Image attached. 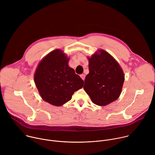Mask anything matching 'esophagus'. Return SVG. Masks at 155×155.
Segmentation results:
<instances>
[{
    "label": "esophagus",
    "instance_id": "1",
    "mask_svg": "<svg viewBox=\"0 0 155 155\" xmlns=\"http://www.w3.org/2000/svg\"><path fill=\"white\" fill-rule=\"evenodd\" d=\"M80 77L84 80V78H85V75H84V74H81V75H80Z\"/></svg>",
    "mask_w": 155,
    "mask_h": 155
}]
</instances>
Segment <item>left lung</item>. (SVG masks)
Masks as SVG:
<instances>
[{
    "label": "left lung",
    "instance_id": "left-lung-1",
    "mask_svg": "<svg viewBox=\"0 0 155 155\" xmlns=\"http://www.w3.org/2000/svg\"><path fill=\"white\" fill-rule=\"evenodd\" d=\"M89 60V74L84 80V90L96 105L105 106L120 96L124 75L117 61L108 53L100 50Z\"/></svg>",
    "mask_w": 155,
    "mask_h": 155
}]
</instances>
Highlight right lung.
Segmentation results:
<instances>
[{"mask_svg":"<svg viewBox=\"0 0 155 155\" xmlns=\"http://www.w3.org/2000/svg\"><path fill=\"white\" fill-rule=\"evenodd\" d=\"M69 58L59 49L52 51L38 64L34 82L41 98L49 104L61 106L81 89L84 81L68 65Z\"/></svg>","mask_w":155,"mask_h":155,"instance_id":"obj_1","label":"right lung"}]
</instances>
